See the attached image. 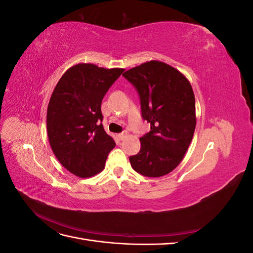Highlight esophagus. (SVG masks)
<instances>
[{
	"instance_id": "34e87169",
	"label": "esophagus",
	"mask_w": 253,
	"mask_h": 253,
	"mask_svg": "<svg viewBox=\"0 0 253 253\" xmlns=\"http://www.w3.org/2000/svg\"><path fill=\"white\" fill-rule=\"evenodd\" d=\"M126 135V132H122V133H120V134H118V138L120 139V140H122L125 138V136Z\"/></svg>"
}]
</instances>
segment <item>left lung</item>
Segmentation results:
<instances>
[{
	"label": "left lung",
	"instance_id": "8db88e82",
	"mask_svg": "<svg viewBox=\"0 0 253 253\" xmlns=\"http://www.w3.org/2000/svg\"><path fill=\"white\" fill-rule=\"evenodd\" d=\"M122 76L136 88L141 117L151 125V131L140 137V151L129 156V163L137 173L160 177L180 164L192 140L196 126L192 86L181 73L159 61Z\"/></svg>",
	"mask_w": 253,
	"mask_h": 253
}]
</instances>
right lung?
Here are the masks:
<instances>
[{"instance_id":"add662e5","label":"right lung","mask_w":253,"mask_h":253,"mask_svg":"<svg viewBox=\"0 0 253 253\" xmlns=\"http://www.w3.org/2000/svg\"><path fill=\"white\" fill-rule=\"evenodd\" d=\"M122 68L77 64L61 77L47 108V134L53 154L66 170L85 178L103 170L114 139L105 133L101 102Z\"/></svg>"}]
</instances>
